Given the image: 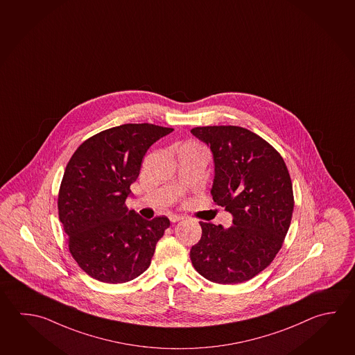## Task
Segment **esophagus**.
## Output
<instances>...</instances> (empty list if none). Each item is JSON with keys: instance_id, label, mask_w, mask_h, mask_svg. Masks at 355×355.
<instances>
[{"instance_id": "1", "label": "esophagus", "mask_w": 355, "mask_h": 355, "mask_svg": "<svg viewBox=\"0 0 355 355\" xmlns=\"http://www.w3.org/2000/svg\"><path fill=\"white\" fill-rule=\"evenodd\" d=\"M168 219H170L171 223H178V221L184 219V216H181V215H174V214H173V215L168 216Z\"/></svg>"}]
</instances>
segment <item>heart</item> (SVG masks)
Returning a JSON list of instances; mask_svg holds the SVG:
<instances>
[{"label":"heart","mask_w":355,"mask_h":355,"mask_svg":"<svg viewBox=\"0 0 355 355\" xmlns=\"http://www.w3.org/2000/svg\"><path fill=\"white\" fill-rule=\"evenodd\" d=\"M187 145H193V144H187Z\"/></svg>","instance_id":"1"}]
</instances>
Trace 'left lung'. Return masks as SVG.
I'll return each instance as SVG.
<instances>
[{
  "mask_svg": "<svg viewBox=\"0 0 355 355\" xmlns=\"http://www.w3.org/2000/svg\"><path fill=\"white\" fill-rule=\"evenodd\" d=\"M191 134L211 148V195L234 216L227 229L200 221L191 263L214 283H244L270 265L283 246L294 210L291 175L282 155L250 130L221 125L193 128Z\"/></svg>",
  "mask_w": 355,
  "mask_h": 355,
  "instance_id": "left-lung-1",
  "label": "left lung"
}]
</instances>
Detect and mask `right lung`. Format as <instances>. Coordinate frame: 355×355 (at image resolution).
<instances>
[{
	"label": "right lung",
	"mask_w": 355,
	"mask_h": 355,
	"mask_svg": "<svg viewBox=\"0 0 355 355\" xmlns=\"http://www.w3.org/2000/svg\"><path fill=\"white\" fill-rule=\"evenodd\" d=\"M173 131L154 123H125L85 140L64 168L58 218L69 250L98 282L126 283L148 269L166 216L142 219L125 204L148 148Z\"/></svg>",
	"instance_id": "1"
}]
</instances>
